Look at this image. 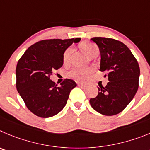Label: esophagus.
Here are the masks:
<instances>
[{
  "mask_svg": "<svg viewBox=\"0 0 150 150\" xmlns=\"http://www.w3.org/2000/svg\"><path fill=\"white\" fill-rule=\"evenodd\" d=\"M77 83H78V86H84V83H82V82H77Z\"/></svg>",
  "mask_w": 150,
  "mask_h": 150,
  "instance_id": "34e87169",
  "label": "esophagus"
}]
</instances>
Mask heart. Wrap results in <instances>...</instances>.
I'll return each instance as SVG.
<instances>
[{"mask_svg": "<svg viewBox=\"0 0 150 150\" xmlns=\"http://www.w3.org/2000/svg\"><path fill=\"white\" fill-rule=\"evenodd\" d=\"M81 49L86 54L88 57L91 56L93 54L96 53V52H98V48L96 44L93 42H83L80 45ZM72 48L71 47L67 48L66 50L64 53H63V63H66L69 61V56L72 53ZM90 72V69L87 68H76L74 69L72 71L69 72V76L72 78L78 79V80H83L86 76L88 75Z\"/></svg>", "mask_w": 150, "mask_h": 150, "instance_id": "1", "label": "heart"}]
</instances>
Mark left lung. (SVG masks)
<instances>
[{"label": "left lung", "mask_w": 150, "mask_h": 150, "mask_svg": "<svg viewBox=\"0 0 150 150\" xmlns=\"http://www.w3.org/2000/svg\"><path fill=\"white\" fill-rule=\"evenodd\" d=\"M101 55L100 70L108 78L106 87H98L96 97L90 99L92 108L105 116L120 113L130 103L138 89L140 68L125 44L114 39L93 37Z\"/></svg>", "instance_id": "left-lung-1"}]
</instances>
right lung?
I'll list each match as a JSON object with an SVG mask.
<instances>
[{"mask_svg": "<svg viewBox=\"0 0 150 150\" xmlns=\"http://www.w3.org/2000/svg\"><path fill=\"white\" fill-rule=\"evenodd\" d=\"M80 38L42 40L30 46L17 63L16 88L27 108L42 118L53 117L67 105L71 90L77 86L67 78L57 87L50 80L54 70L63 66V53Z\"/></svg>", "mask_w": 150, "mask_h": 150, "instance_id": "obj_1", "label": "right lung"}]
</instances>
